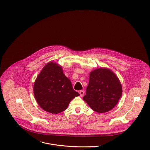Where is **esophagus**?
I'll return each mask as SVG.
<instances>
[{
  "label": "esophagus",
  "instance_id": "1",
  "mask_svg": "<svg viewBox=\"0 0 150 150\" xmlns=\"http://www.w3.org/2000/svg\"><path fill=\"white\" fill-rule=\"evenodd\" d=\"M79 93H80V96H81V97H83V96H84V91H83V90H81V91H80Z\"/></svg>",
  "mask_w": 150,
  "mask_h": 150
}]
</instances>
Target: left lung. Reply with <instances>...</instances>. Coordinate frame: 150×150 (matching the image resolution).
I'll return each instance as SVG.
<instances>
[{
  "label": "left lung",
  "instance_id": "left-lung-1",
  "mask_svg": "<svg viewBox=\"0 0 150 150\" xmlns=\"http://www.w3.org/2000/svg\"><path fill=\"white\" fill-rule=\"evenodd\" d=\"M122 92L121 84L114 73L107 68H99L89 74L83 100L93 111L103 113L115 106Z\"/></svg>",
  "mask_w": 150,
  "mask_h": 150
}]
</instances>
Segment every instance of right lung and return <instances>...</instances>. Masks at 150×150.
<instances>
[{"mask_svg": "<svg viewBox=\"0 0 150 150\" xmlns=\"http://www.w3.org/2000/svg\"><path fill=\"white\" fill-rule=\"evenodd\" d=\"M33 92L40 107L52 114L64 111L70 101L80 95L73 89L61 66L53 62L45 64L37 77Z\"/></svg>", "mask_w": 150, "mask_h": 150, "instance_id": "obj_1", "label": "right lung"}]
</instances>
